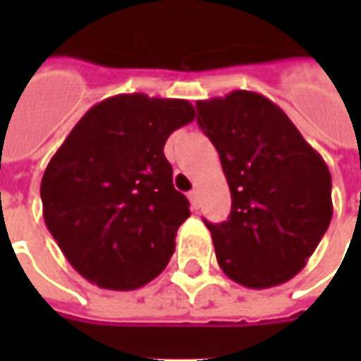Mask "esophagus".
<instances>
[{
    "mask_svg": "<svg viewBox=\"0 0 361 361\" xmlns=\"http://www.w3.org/2000/svg\"><path fill=\"white\" fill-rule=\"evenodd\" d=\"M188 197H189V203H191V209L197 211V209H199V191L193 189V191H189Z\"/></svg>",
    "mask_w": 361,
    "mask_h": 361,
    "instance_id": "1",
    "label": "esophagus"
}]
</instances>
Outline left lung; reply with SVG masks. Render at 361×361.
Wrapping results in <instances>:
<instances>
[{"mask_svg":"<svg viewBox=\"0 0 361 361\" xmlns=\"http://www.w3.org/2000/svg\"><path fill=\"white\" fill-rule=\"evenodd\" d=\"M197 123L216 147L232 211L204 222L226 276L245 288L294 279L333 219L331 172L284 111L259 92L197 102Z\"/></svg>","mask_w":361,"mask_h":361,"instance_id":"left-lung-1","label":"left lung"}]
</instances>
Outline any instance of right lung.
I'll return each mask as SVG.
<instances>
[{"instance_id":"add662e5","label":"right lung","mask_w":361,"mask_h":361,"mask_svg":"<svg viewBox=\"0 0 361 361\" xmlns=\"http://www.w3.org/2000/svg\"><path fill=\"white\" fill-rule=\"evenodd\" d=\"M193 119L188 100L111 96L79 119L48 162L44 222L71 267L98 288L135 290L168 265L191 212L173 188L164 145Z\"/></svg>"}]
</instances>
